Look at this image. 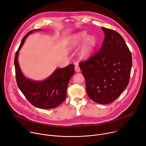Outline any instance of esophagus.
Listing matches in <instances>:
<instances>
[{
	"instance_id": "34e87169",
	"label": "esophagus",
	"mask_w": 146,
	"mask_h": 146,
	"mask_svg": "<svg viewBox=\"0 0 146 146\" xmlns=\"http://www.w3.org/2000/svg\"><path fill=\"white\" fill-rule=\"evenodd\" d=\"M75 71L76 72H80V68L77 65L75 66Z\"/></svg>"
}]
</instances>
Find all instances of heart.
<instances>
[{
  "label": "heart",
  "instance_id": "b5f03b06",
  "mask_svg": "<svg viewBox=\"0 0 146 146\" xmlns=\"http://www.w3.org/2000/svg\"><path fill=\"white\" fill-rule=\"evenodd\" d=\"M87 33L85 32H79L73 35L70 37L69 41V47L74 48L85 40L80 51V54L83 58L87 57L92 53L96 44V40L94 36L89 35L87 37Z\"/></svg>",
  "mask_w": 146,
  "mask_h": 146
}]
</instances>
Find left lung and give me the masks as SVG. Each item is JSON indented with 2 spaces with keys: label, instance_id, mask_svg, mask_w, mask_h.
Returning a JSON list of instances; mask_svg holds the SVG:
<instances>
[{
  "label": "left lung",
  "instance_id": "1",
  "mask_svg": "<svg viewBox=\"0 0 146 146\" xmlns=\"http://www.w3.org/2000/svg\"><path fill=\"white\" fill-rule=\"evenodd\" d=\"M105 38L99 51L79 64L89 98L99 104L114 101L128 85L132 65L131 52L116 31L102 28Z\"/></svg>",
  "mask_w": 146,
  "mask_h": 146
}]
</instances>
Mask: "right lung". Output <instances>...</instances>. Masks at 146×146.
Wrapping results in <instances>:
<instances>
[{"instance_id":"add662e5","label":"right lung","mask_w":146,"mask_h":146,"mask_svg":"<svg viewBox=\"0 0 146 146\" xmlns=\"http://www.w3.org/2000/svg\"><path fill=\"white\" fill-rule=\"evenodd\" d=\"M29 32L23 38L16 52L14 66L17 86L28 100L34 106L40 109H54L60 105L66 98L68 84L74 73V65L70 64L64 68H57L46 79L35 81L27 78L20 69L18 58L27 37L34 31Z\"/></svg>"}]
</instances>
